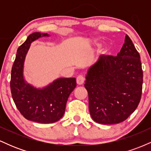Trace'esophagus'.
<instances>
[{"mask_svg":"<svg viewBox=\"0 0 151 151\" xmlns=\"http://www.w3.org/2000/svg\"><path fill=\"white\" fill-rule=\"evenodd\" d=\"M84 81V77L82 75H79L77 77V83L79 85H81Z\"/></svg>","mask_w":151,"mask_h":151,"instance_id":"34e87169","label":"esophagus"}]
</instances>
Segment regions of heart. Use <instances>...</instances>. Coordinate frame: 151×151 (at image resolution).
Wrapping results in <instances>:
<instances>
[{
	"label": "heart",
	"instance_id": "1",
	"mask_svg": "<svg viewBox=\"0 0 151 151\" xmlns=\"http://www.w3.org/2000/svg\"><path fill=\"white\" fill-rule=\"evenodd\" d=\"M108 52V50H107V49H106H106L104 50V52H105V53H106V52Z\"/></svg>",
	"mask_w": 151,
	"mask_h": 151
}]
</instances>
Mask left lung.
Listing matches in <instances>:
<instances>
[{"label":"left lung","instance_id":"8db88e82","mask_svg":"<svg viewBox=\"0 0 151 151\" xmlns=\"http://www.w3.org/2000/svg\"><path fill=\"white\" fill-rule=\"evenodd\" d=\"M85 79L93 121L116 124L128 119L141 101L143 70L139 53L127 35L117 56L101 55Z\"/></svg>","mask_w":151,"mask_h":151}]
</instances>
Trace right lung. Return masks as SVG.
<instances>
[{
  "label": "right lung",
  "instance_id": "add662e5",
  "mask_svg": "<svg viewBox=\"0 0 151 151\" xmlns=\"http://www.w3.org/2000/svg\"><path fill=\"white\" fill-rule=\"evenodd\" d=\"M47 33L30 35L17 50L11 70L12 97L20 114L29 121L52 124L60 120L65 111L69 96L77 86L76 78H58L48 85L37 88L25 80L24 64L31 43Z\"/></svg>",
  "mask_w": 151,
  "mask_h": 151
}]
</instances>
